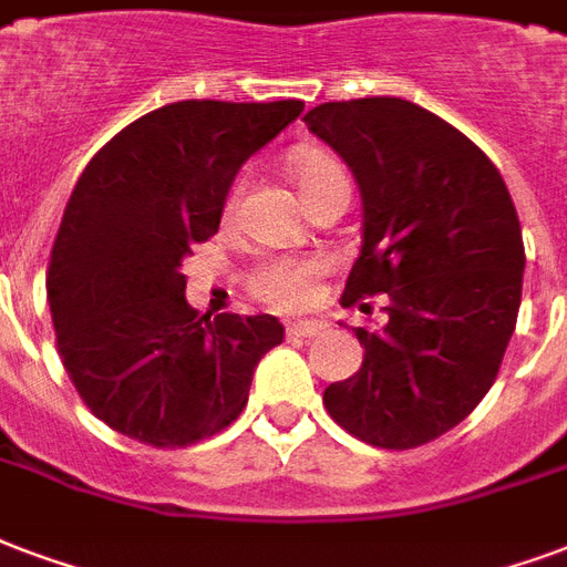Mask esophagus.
<instances>
[{
  "instance_id": "34e87169",
  "label": "esophagus",
  "mask_w": 567,
  "mask_h": 567,
  "mask_svg": "<svg viewBox=\"0 0 567 567\" xmlns=\"http://www.w3.org/2000/svg\"><path fill=\"white\" fill-rule=\"evenodd\" d=\"M322 322L319 319H299V322H287V334L289 338H317L322 334Z\"/></svg>"
}]
</instances>
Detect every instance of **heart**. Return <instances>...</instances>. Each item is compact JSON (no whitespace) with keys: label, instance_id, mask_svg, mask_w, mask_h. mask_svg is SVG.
<instances>
[{"label":"heart","instance_id":"obj_1","mask_svg":"<svg viewBox=\"0 0 567 567\" xmlns=\"http://www.w3.org/2000/svg\"><path fill=\"white\" fill-rule=\"evenodd\" d=\"M292 176L299 182V190L305 203L313 199L322 190L334 185H347V173L340 167L338 157L329 152H299L292 157ZM329 268L322 257H275L266 259L262 266L250 271V292L259 301H266L268 308L278 310H296L305 308L313 299L317 278Z\"/></svg>","mask_w":567,"mask_h":567}]
</instances>
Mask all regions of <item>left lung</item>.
Masks as SVG:
<instances>
[{
  "instance_id": "1",
  "label": "left lung",
  "mask_w": 567,
  "mask_h": 567,
  "mask_svg": "<svg viewBox=\"0 0 567 567\" xmlns=\"http://www.w3.org/2000/svg\"><path fill=\"white\" fill-rule=\"evenodd\" d=\"M359 182L364 236L343 305L389 296L355 377L322 403L377 449H415L491 391L523 292V233L499 169L445 118L403 97L329 101L305 116Z\"/></svg>"
}]
</instances>
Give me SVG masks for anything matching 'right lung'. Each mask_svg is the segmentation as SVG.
Instances as JSON below:
<instances>
[{
    "instance_id": "obj_1",
    "label": "right lung",
    "mask_w": 567,
    "mask_h": 567,
    "mask_svg": "<svg viewBox=\"0 0 567 567\" xmlns=\"http://www.w3.org/2000/svg\"><path fill=\"white\" fill-rule=\"evenodd\" d=\"M305 101H178L97 152L68 199L47 271L62 364L95 419L155 449L215 436L248 403L278 319L199 317L182 262L215 236L233 178Z\"/></svg>"
}]
</instances>
